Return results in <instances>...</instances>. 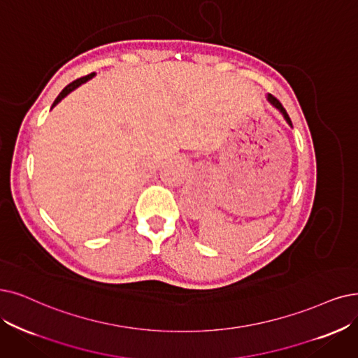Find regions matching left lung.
<instances>
[{
	"label": "left lung",
	"instance_id": "1",
	"mask_svg": "<svg viewBox=\"0 0 358 358\" xmlns=\"http://www.w3.org/2000/svg\"><path fill=\"white\" fill-rule=\"evenodd\" d=\"M267 98H268V101H270L271 104H273L275 107H278V108H279V110L282 111V114H283V117H285V119H287V122H288V123H289V124L292 126V122H291V119H289V116H288V113H287V110H285V108H283V106L280 104V101H279V99H278L276 96H273V95H268Z\"/></svg>",
	"mask_w": 358,
	"mask_h": 358
}]
</instances>
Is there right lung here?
I'll list each match as a JSON object with an SVG mask.
<instances>
[{"instance_id":"right-lung-1","label":"right lung","mask_w":358,"mask_h":358,"mask_svg":"<svg viewBox=\"0 0 358 358\" xmlns=\"http://www.w3.org/2000/svg\"><path fill=\"white\" fill-rule=\"evenodd\" d=\"M94 76V73H91V75H88V76H83V78H79V79H76V80H73V82H71V83H69L67 85V87L60 92V95L59 96H57L55 98V101H54V104H52V107L54 106H57V104H59L60 101H62V99L67 95V94H70L71 91H73V90H76L78 87H79V85H82L83 82H87L88 79H91Z\"/></svg>"}]
</instances>
